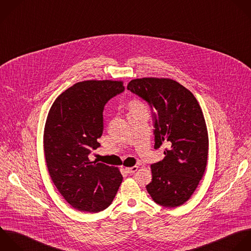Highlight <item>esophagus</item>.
Returning a JSON list of instances; mask_svg holds the SVG:
<instances>
[{"label": "esophagus", "instance_id": "esophagus-1", "mask_svg": "<svg viewBox=\"0 0 251 251\" xmlns=\"http://www.w3.org/2000/svg\"><path fill=\"white\" fill-rule=\"evenodd\" d=\"M128 174H133L138 170V166H133V167H125L124 169Z\"/></svg>", "mask_w": 251, "mask_h": 251}]
</instances>
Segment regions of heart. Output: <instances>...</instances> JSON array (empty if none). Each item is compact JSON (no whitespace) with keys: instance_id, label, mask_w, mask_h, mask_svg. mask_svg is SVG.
I'll return each instance as SVG.
<instances>
[{"instance_id":"obj_1","label":"heart","mask_w":251,"mask_h":251,"mask_svg":"<svg viewBox=\"0 0 251 251\" xmlns=\"http://www.w3.org/2000/svg\"><path fill=\"white\" fill-rule=\"evenodd\" d=\"M143 106H144V105H143L140 101H138V100H133V101H131L130 104H129L130 111H131V110H134V109H137V108H140V107H143Z\"/></svg>"}]
</instances>
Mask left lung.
Returning a JSON list of instances; mask_svg holds the SVG:
<instances>
[{
	"mask_svg": "<svg viewBox=\"0 0 251 251\" xmlns=\"http://www.w3.org/2000/svg\"><path fill=\"white\" fill-rule=\"evenodd\" d=\"M127 89L155 109L154 149L165 157L151 164L147 186L159 205L177 207L190 200L201 180L208 155V133L201 107L187 88L169 78L131 80Z\"/></svg>",
	"mask_w": 251,
	"mask_h": 251,
	"instance_id": "1",
	"label": "left lung"
}]
</instances>
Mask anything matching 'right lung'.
<instances>
[{"label": "right lung", "instance_id": "right-lung-1", "mask_svg": "<svg viewBox=\"0 0 251 251\" xmlns=\"http://www.w3.org/2000/svg\"><path fill=\"white\" fill-rule=\"evenodd\" d=\"M122 81L87 80L74 84L53 101L44 130L50 176L75 209L97 213L107 208L122 183L117 167L91 161L100 145L105 103L124 91Z\"/></svg>", "mask_w": 251, "mask_h": 251}]
</instances>
